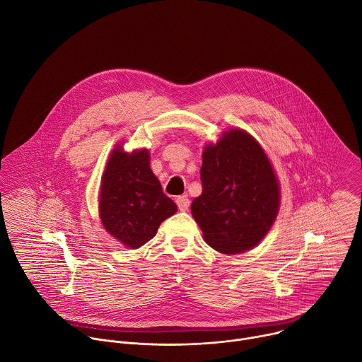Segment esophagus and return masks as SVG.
I'll use <instances>...</instances> for the list:
<instances>
[{
  "instance_id": "1",
  "label": "esophagus",
  "mask_w": 362,
  "mask_h": 362,
  "mask_svg": "<svg viewBox=\"0 0 362 362\" xmlns=\"http://www.w3.org/2000/svg\"><path fill=\"white\" fill-rule=\"evenodd\" d=\"M176 203H177V208H179L182 212H186V211L189 209V206H190V200H189V197L185 196V194L177 196V197H176Z\"/></svg>"
}]
</instances>
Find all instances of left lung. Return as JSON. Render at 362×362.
<instances>
[{"instance_id": "obj_1", "label": "left lung", "mask_w": 362, "mask_h": 362, "mask_svg": "<svg viewBox=\"0 0 362 362\" xmlns=\"http://www.w3.org/2000/svg\"><path fill=\"white\" fill-rule=\"evenodd\" d=\"M200 180L202 194L192 202V215L208 245L240 253L264 239L278 214L279 186L253 137L236 129L206 146Z\"/></svg>"}]
</instances>
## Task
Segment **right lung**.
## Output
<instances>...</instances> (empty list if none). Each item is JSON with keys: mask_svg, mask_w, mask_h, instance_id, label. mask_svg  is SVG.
Masks as SVG:
<instances>
[{"mask_svg": "<svg viewBox=\"0 0 362 362\" xmlns=\"http://www.w3.org/2000/svg\"><path fill=\"white\" fill-rule=\"evenodd\" d=\"M177 211L148 166L146 148L127 154L117 147L103 175L100 218L106 230L129 247L156 235L160 223Z\"/></svg>", "mask_w": 362, "mask_h": 362, "instance_id": "add662e5", "label": "right lung"}]
</instances>
